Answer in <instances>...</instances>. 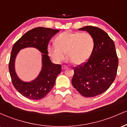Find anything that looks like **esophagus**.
Here are the masks:
<instances>
[{"label":"esophagus","mask_w":127,"mask_h":127,"mask_svg":"<svg viewBox=\"0 0 127 127\" xmlns=\"http://www.w3.org/2000/svg\"><path fill=\"white\" fill-rule=\"evenodd\" d=\"M67 67L66 65H62V69H63V70H64V69H65V68H66Z\"/></svg>","instance_id":"esophagus-1"}]
</instances>
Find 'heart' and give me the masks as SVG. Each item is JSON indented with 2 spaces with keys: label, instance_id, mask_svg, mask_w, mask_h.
<instances>
[{
  "label": "heart",
  "instance_id": "heart-1",
  "mask_svg": "<svg viewBox=\"0 0 127 127\" xmlns=\"http://www.w3.org/2000/svg\"><path fill=\"white\" fill-rule=\"evenodd\" d=\"M55 45L48 46L49 56L55 63L64 59L76 65L85 63L91 56L95 46L93 36L89 33L67 31L60 34L55 40Z\"/></svg>",
  "mask_w": 127,
  "mask_h": 127
}]
</instances>
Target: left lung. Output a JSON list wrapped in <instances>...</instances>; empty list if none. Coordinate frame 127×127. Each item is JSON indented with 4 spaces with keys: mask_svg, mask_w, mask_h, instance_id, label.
I'll return each instance as SVG.
<instances>
[{
    "mask_svg": "<svg viewBox=\"0 0 127 127\" xmlns=\"http://www.w3.org/2000/svg\"><path fill=\"white\" fill-rule=\"evenodd\" d=\"M93 36L95 46L88 60L74 68L72 83L85 97L98 95L108 90L116 78L118 57L115 43L102 29L85 26L79 29Z\"/></svg>",
    "mask_w": 127,
    "mask_h": 127,
    "instance_id": "1",
    "label": "left lung"
}]
</instances>
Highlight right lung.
Wrapping results in <instances>:
<instances>
[{
  "mask_svg": "<svg viewBox=\"0 0 127 127\" xmlns=\"http://www.w3.org/2000/svg\"><path fill=\"white\" fill-rule=\"evenodd\" d=\"M59 32L45 27H36L26 33L13 46L9 70L14 87L22 95L30 100H40L47 95L54 86L55 79L61 73L62 65L54 64L48 55V45L51 37ZM34 47L39 49L42 55V68L38 77L30 83H24L16 75L14 68L15 59L20 49Z\"/></svg>",
  "mask_w": 127,
  "mask_h": 127,
  "instance_id": "1",
  "label": "right lung"
}]
</instances>
